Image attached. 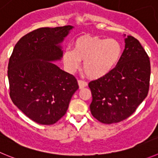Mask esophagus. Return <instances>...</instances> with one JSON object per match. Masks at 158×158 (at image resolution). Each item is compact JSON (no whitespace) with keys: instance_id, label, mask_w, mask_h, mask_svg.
Here are the masks:
<instances>
[{"instance_id":"esophagus-1","label":"esophagus","mask_w":158,"mask_h":158,"mask_svg":"<svg viewBox=\"0 0 158 158\" xmlns=\"http://www.w3.org/2000/svg\"><path fill=\"white\" fill-rule=\"evenodd\" d=\"M78 83H79V86L80 89H82L83 87H86L87 86V82L83 80H78Z\"/></svg>"}]
</instances>
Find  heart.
Here are the masks:
<instances>
[{"instance_id":"heart-1","label":"heart","mask_w":158,"mask_h":158,"mask_svg":"<svg viewBox=\"0 0 158 158\" xmlns=\"http://www.w3.org/2000/svg\"><path fill=\"white\" fill-rule=\"evenodd\" d=\"M123 52L120 42L115 38L82 36L66 49L63 61L67 70L76 72L83 61V70L89 78L98 79L107 75L120 61Z\"/></svg>"}]
</instances>
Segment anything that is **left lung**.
I'll use <instances>...</instances> for the list:
<instances>
[{
    "mask_svg": "<svg viewBox=\"0 0 158 158\" xmlns=\"http://www.w3.org/2000/svg\"><path fill=\"white\" fill-rule=\"evenodd\" d=\"M124 42V50L117 65L88 85L93 98L89 106L91 114L103 123L127 119L148 94L150 58L134 37L127 36Z\"/></svg>",
    "mask_w": 158,
    "mask_h": 158,
    "instance_id": "obj_1",
    "label": "left lung"
}]
</instances>
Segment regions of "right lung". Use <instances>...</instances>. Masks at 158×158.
<instances>
[{"instance_id": "right-lung-1", "label": "right lung", "mask_w": 158, "mask_h": 158, "mask_svg": "<svg viewBox=\"0 0 158 158\" xmlns=\"http://www.w3.org/2000/svg\"><path fill=\"white\" fill-rule=\"evenodd\" d=\"M73 28L69 25L35 30L19 39L10 56L11 99L39 124H53L64 116L79 88L76 78L53 63L61 60L60 43Z\"/></svg>"}]
</instances>
